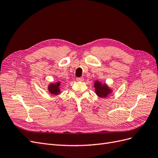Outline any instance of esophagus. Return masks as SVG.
<instances>
[{
    "mask_svg": "<svg viewBox=\"0 0 158 158\" xmlns=\"http://www.w3.org/2000/svg\"><path fill=\"white\" fill-rule=\"evenodd\" d=\"M76 80L78 81V82H82V81H84V78L82 77L77 78H76Z\"/></svg>",
    "mask_w": 158,
    "mask_h": 158,
    "instance_id": "obj_1",
    "label": "esophagus"
}]
</instances>
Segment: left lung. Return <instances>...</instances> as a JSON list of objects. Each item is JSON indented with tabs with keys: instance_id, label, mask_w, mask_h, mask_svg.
Wrapping results in <instances>:
<instances>
[{
	"instance_id": "1",
	"label": "left lung",
	"mask_w": 158,
	"mask_h": 158,
	"mask_svg": "<svg viewBox=\"0 0 158 158\" xmlns=\"http://www.w3.org/2000/svg\"><path fill=\"white\" fill-rule=\"evenodd\" d=\"M94 87L95 88V94L99 98H106L109 94L113 93L112 88H110L107 84L102 83L98 80L94 82Z\"/></svg>"
}]
</instances>
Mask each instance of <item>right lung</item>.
<instances>
[{"label": "right lung", "instance_id": "add662e5", "mask_svg": "<svg viewBox=\"0 0 158 158\" xmlns=\"http://www.w3.org/2000/svg\"><path fill=\"white\" fill-rule=\"evenodd\" d=\"M60 82H51L48 85V91L50 94L55 95H58L59 94H61L60 91Z\"/></svg>", "mask_w": 158, "mask_h": 158}]
</instances>
